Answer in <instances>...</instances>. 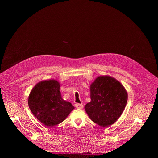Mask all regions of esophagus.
Segmentation results:
<instances>
[{
    "label": "esophagus",
    "mask_w": 158,
    "mask_h": 158,
    "mask_svg": "<svg viewBox=\"0 0 158 158\" xmlns=\"http://www.w3.org/2000/svg\"><path fill=\"white\" fill-rule=\"evenodd\" d=\"M75 107H76L77 109H82V107H83V105H82V104L76 103V104H75Z\"/></svg>",
    "instance_id": "obj_1"
}]
</instances>
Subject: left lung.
Masks as SVG:
<instances>
[{
  "label": "left lung",
  "mask_w": 158,
  "mask_h": 158,
  "mask_svg": "<svg viewBox=\"0 0 158 158\" xmlns=\"http://www.w3.org/2000/svg\"><path fill=\"white\" fill-rule=\"evenodd\" d=\"M91 102L85 106L87 115L101 127L114 124L121 116L127 101V93L116 79L99 76L90 86Z\"/></svg>",
  "instance_id": "1"
}]
</instances>
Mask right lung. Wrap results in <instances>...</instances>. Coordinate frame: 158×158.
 <instances>
[{
  "label": "right lung",
  "mask_w": 158,
  "mask_h": 158,
  "mask_svg": "<svg viewBox=\"0 0 158 158\" xmlns=\"http://www.w3.org/2000/svg\"><path fill=\"white\" fill-rule=\"evenodd\" d=\"M60 85L56 80L37 83L29 94V107L34 116L46 126H54L64 121L74 109L71 102L62 99Z\"/></svg>",
  "instance_id": "1"
}]
</instances>
